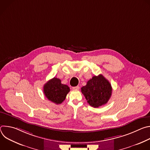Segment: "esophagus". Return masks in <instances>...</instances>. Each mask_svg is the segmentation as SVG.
<instances>
[{"label": "esophagus", "mask_w": 150, "mask_h": 150, "mask_svg": "<svg viewBox=\"0 0 150 150\" xmlns=\"http://www.w3.org/2000/svg\"><path fill=\"white\" fill-rule=\"evenodd\" d=\"M79 89V86H76V87H72V90H78Z\"/></svg>", "instance_id": "esophagus-1"}]
</instances>
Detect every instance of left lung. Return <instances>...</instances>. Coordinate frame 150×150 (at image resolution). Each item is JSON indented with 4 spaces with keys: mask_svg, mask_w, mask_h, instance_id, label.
I'll return each instance as SVG.
<instances>
[{
    "mask_svg": "<svg viewBox=\"0 0 150 150\" xmlns=\"http://www.w3.org/2000/svg\"><path fill=\"white\" fill-rule=\"evenodd\" d=\"M81 92L87 103L97 108L108 102L112 96V88L109 81L100 74L90 79L87 85L81 88Z\"/></svg>",
    "mask_w": 150,
    "mask_h": 150,
    "instance_id": "1",
    "label": "left lung"
}]
</instances>
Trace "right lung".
<instances>
[{"label":"right lung","mask_w":150,"mask_h":150,"mask_svg":"<svg viewBox=\"0 0 150 150\" xmlns=\"http://www.w3.org/2000/svg\"><path fill=\"white\" fill-rule=\"evenodd\" d=\"M69 91L68 85L62 83L60 79L55 77L47 81L43 87L46 98L56 104H61L65 100Z\"/></svg>","instance_id":"right-lung-1"}]
</instances>
